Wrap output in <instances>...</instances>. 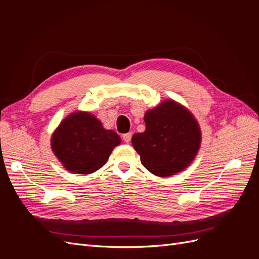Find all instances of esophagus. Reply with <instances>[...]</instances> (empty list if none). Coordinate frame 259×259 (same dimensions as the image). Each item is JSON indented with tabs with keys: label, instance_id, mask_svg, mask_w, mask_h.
I'll return each mask as SVG.
<instances>
[{
	"label": "esophagus",
	"instance_id": "34e87169",
	"mask_svg": "<svg viewBox=\"0 0 259 259\" xmlns=\"http://www.w3.org/2000/svg\"><path fill=\"white\" fill-rule=\"evenodd\" d=\"M131 138H132V133H126V134L123 135V140L126 144H128L131 142Z\"/></svg>",
	"mask_w": 259,
	"mask_h": 259
}]
</instances>
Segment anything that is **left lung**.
I'll return each mask as SVG.
<instances>
[{"label": "left lung", "instance_id": "obj_1", "mask_svg": "<svg viewBox=\"0 0 259 259\" xmlns=\"http://www.w3.org/2000/svg\"><path fill=\"white\" fill-rule=\"evenodd\" d=\"M146 130L132 137L143 165L155 176L168 177L190 165L201 146V128L193 114L173 99L145 113Z\"/></svg>", "mask_w": 259, "mask_h": 259}]
</instances>
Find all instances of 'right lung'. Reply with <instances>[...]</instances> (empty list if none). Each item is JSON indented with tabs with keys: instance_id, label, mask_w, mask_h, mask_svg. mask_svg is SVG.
<instances>
[{
	"instance_id": "right-lung-1",
	"label": "right lung",
	"mask_w": 259,
	"mask_h": 259,
	"mask_svg": "<svg viewBox=\"0 0 259 259\" xmlns=\"http://www.w3.org/2000/svg\"><path fill=\"white\" fill-rule=\"evenodd\" d=\"M120 144V136L114 131L104 128L89 111L69 114L51 138L52 150L62 166L71 173L85 175L103 167Z\"/></svg>"
}]
</instances>
